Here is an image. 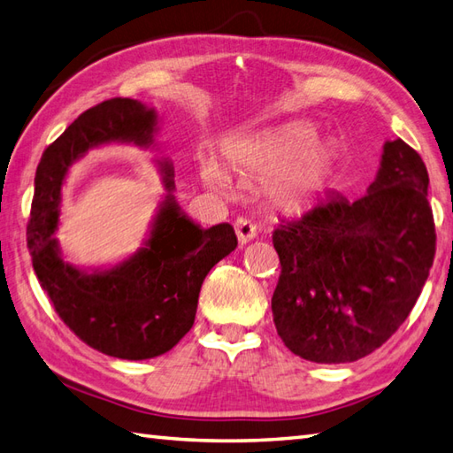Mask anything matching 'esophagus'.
<instances>
[{
    "label": "esophagus",
    "mask_w": 453,
    "mask_h": 453,
    "mask_svg": "<svg viewBox=\"0 0 453 453\" xmlns=\"http://www.w3.org/2000/svg\"><path fill=\"white\" fill-rule=\"evenodd\" d=\"M234 233H236V236H238V242H240V244H248V242H252V240L256 238L257 228H256V225L252 223V220H248V219H236Z\"/></svg>",
    "instance_id": "34e87169"
}]
</instances>
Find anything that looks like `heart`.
Instances as JSON below:
<instances>
[{"label":"heart","instance_id":"heart-1","mask_svg":"<svg viewBox=\"0 0 453 453\" xmlns=\"http://www.w3.org/2000/svg\"><path fill=\"white\" fill-rule=\"evenodd\" d=\"M316 126L295 122L265 135L230 139L223 147L225 163L244 178L267 182V194L280 209L298 211L326 192L335 173L337 149L318 142ZM201 180L226 194L228 174L213 158L201 160Z\"/></svg>","mask_w":453,"mask_h":453}]
</instances>
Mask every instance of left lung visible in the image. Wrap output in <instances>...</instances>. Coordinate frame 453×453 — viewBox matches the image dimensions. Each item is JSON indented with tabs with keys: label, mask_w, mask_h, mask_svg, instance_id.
<instances>
[{
	"label": "left lung",
	"mask_w": 453,
	"mask_h": 453,
	"mask_svg": "<svg viewBox=\"0 0 453 453\" xmlns=\"http://www.w3.org/2000/svg\"><path fill=\"white\" fill-rule=\"evenodd\" d=\"M428 173L405 142L384 143L363 197L327 194L273 233L280 261L271 298L279 337L311 363L374 353L413 310L436 252Z\"/></svg>",
	"instance_id": "8db88e82"
}]
</instances>
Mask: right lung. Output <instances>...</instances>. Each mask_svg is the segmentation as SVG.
<instances>
[{"label":"right lung","mask_w":453,"mask_h":453,"mask_svg":"<svg viewBox=\"0 0 453 453\" xmlns=\"http://www.w3.org/2000/svg\"><path fill=\"white\" fill-rule=\"evenodd\" d=\"M158 114L134 98H110L88 108L50 145L35 178L27 228L40 287L64 324L108 357L145 360L168 353L194 326L207 273L238 246L228 223L201 228L174 197V166L158 158L166 196L135 254L116 265L81 269L64 259L54 233L65 176L90 149L129 143L149 149Z\"/></svg>","instance_id":"obj_1"}]
</instances>
